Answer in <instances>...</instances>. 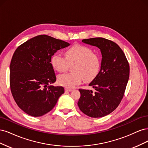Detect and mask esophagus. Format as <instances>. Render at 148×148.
Instances as JSON below:
<instances>
[{
	"mask_svg": "<svg viewBox=\"0 0 148 148\" xmlns=\"http://www.w3.org/2000/svg\"><path fill=\"white\" fill-rule=\"evenodd\" d=\"M65 90L66 91H73V89L71 88H65Z\"/></svg>",
	"mask_w": 148,
	"mask_h": 148,
	"instance_id": "obj_1",
	"label": "esophagus"
}]
</instances>
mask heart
I'll use <instances>...</instances> for the list:
<instances>
[{"label":"heart","instance_id":"obj_1","mask_svg":"<svg viewBox=\"0 0 148 148\" xmlns=\"http://www.w3.org/2000/svg\"><path fill=\"white\" fill-rule=\"evenodd\" d=\"M51 64L53 69L59 72L68 69L69 65L75 64L73 73L59 75L60 84L71 88L81 83L83 79L90 82L98 73L100 66L99 57L92 49L82 44H75L65 51V57L60 53H55L51 57Z\"/></svg>","mask_w":148,"mask_h":148}]
</instances>
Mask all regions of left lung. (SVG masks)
<instances>
[{
    "label": "left lung",
    "instance_id": "8db88e82",
    "mask_svg": "<svg viewBox=\"0 0 148 148\" xmlns=\"http://www.w3.org/2000/svg\"><path fill=\"white\" fill-rule=\"evenodd\" d=\"M82 42L99 48L102 60L99 72L89 84L95 91L79 89L78 106L89 117H102L112 112L122 99L129 78V64L122 49L110 40L94 38Z\"/></svg>",
    "mask_w": 148,
    "mask_h": 148
}]
</instances>
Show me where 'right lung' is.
I'll use <instances>...</instances> for the list:
<instances>
[{
	"instance_id": "add662e5",
	"label": "right lung",
	"mask_w": 148,
	"mask_h": 148,
	"mask_svg": "<svg viewBox=\"0 0 148 148\" xmlns=\"http://www.w3.org/2000/svg\"><path fill=\"white\" fill-rule=\"evenodd\" d=\"M69 42L39 35L17 47L10 65V86L16 104L27 114L41 116L50 112L64 94L62 86H49L56 81L51 57Z\"/></svg>"
}]
</instances>
